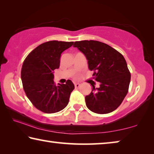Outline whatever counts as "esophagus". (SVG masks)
Masks as SVG:
<instances>
[{"mask_svg":"<svg viewBox=\"0 0 154 154\" xmlns=\"http://www.w3.org/2000/svg\"><path fill=\"white\" fill-rule=\"evenodd\" d=\"M80 85H81V84H80V83H75V87L76 88H79Z\"/></svg>","mask_w":154,"mask_h":154,"instance_id":"34e87169","label":"esophagus"}]
</instances>
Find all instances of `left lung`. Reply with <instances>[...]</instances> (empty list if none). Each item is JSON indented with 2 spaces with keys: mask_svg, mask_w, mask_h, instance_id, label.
Returning a JSON list of instances; mask_svg holds the SVG:
<instances>
[{
  "mask_svg": "<svg viewBox=\"0 0 154 154\" xmlns=\"http://www.w3.org/2000/svg\"><path fill=\"white\" fill-rule=\"evenodd\" d=\"M84 54L90 71L100 87L92 85L85 96L87 107L94 113H111L121 105L128 91L130 72L124 56L106 43L97 41H81L74 43Z\"/></svg>",
  "mask_w": 154,
  "mask_h": 154,
  "instance_id": "obj_1",
  "label": "left lung"
}]
</instances>
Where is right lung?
Here are the masks:
<instances>
[{"label": "right lung", "mask_w": 154, "mask_h": 154, "mask_svg": "<svg viewBox=\"0 0 154 154\" xmlns=\"http://www.w3.org/2000/svg\"><path fill=\"white\" fill-rule=\"evenodd\" d=\"M74 42L51 41L43 43L28 54L21 71L23 88L35 107L46 113H54L67 106L75 89L71 80L65 84L54 82V71L60 67L61 54Z\"/></svg>", "instance_id": "add662e5"}]
</instances>
